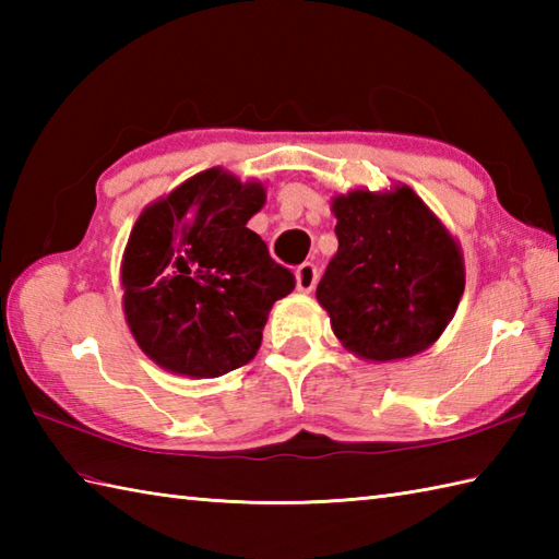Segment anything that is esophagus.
<instances>
[{"mask_svg":"<svg viewBox=\"0 0 559 559\" xmlns=\"http://www.w3.org/2000/svg\"><path fill=\"white\" fill-rule=\"evenodd\" d=\"M317 278H319V271L310 261H305L298 269H295V286H298L300 293H310L317 286Z\"/></svg>","mask_w":559,"mask_h":559,"instance_id":"esophagus-1","label":"esophagus"}]
</instances>
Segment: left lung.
Here are the masks:
<instances>
[{
    "label": "left lung",
    "instance_id": "left-lung-1",
    "mask_svg": "<svg viewBox=\"0 0 559 559\" xmlns=\"http://www.w3.org/2000/svg\"><path fill=\"white\" fill-rule=\"evenodd\" d=\"M338 252L317 300L343 348L389 362L442 336L466 286L461 247L411 187L355 189L331 204Z\"/></svg>",
    "mask_w": 559,
    "mask_h": 559
}]
</instances>
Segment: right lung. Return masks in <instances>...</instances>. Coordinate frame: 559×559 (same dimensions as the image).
<instances>
[{
  "instance_id": "obj_1",
  "label": "right lung",
  "mask_w": 559,
  "mask_h": 559,
  "mask_svg": "<svg viewBox=\"0 0 559 559\" xmlns=\"http://www.w3.org/2000/svg\"><path fill=\"white\" fill-rule=\"evenodd\" d=\"M261 182L211 168L141 213L122 257V307L139 348L163 370L221 377L254 358L295 276L247 228Z\"/></svg>"
}]
</instances>
